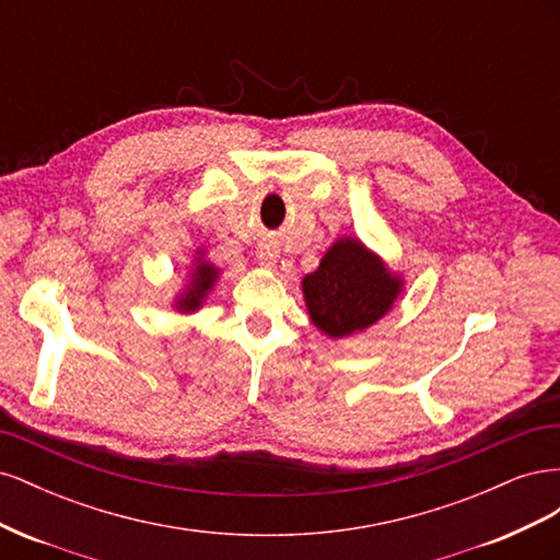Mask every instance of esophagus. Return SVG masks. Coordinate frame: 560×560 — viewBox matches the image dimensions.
<instances>
[{
    "instance_id": "esophagus-1",
    "label": "esophagus",
    "mask_w": 560,
    "mask_h": 560,
    "mask_svg": "<svg viewBox=\"0 0 560 560\" xmlns=\"http://www.w3.org/2000/svg\"><path fill=\"white\" fill-rule=\"evenodd\" d=\"M276 261H278V249L270 247V245H264V247L259 249V264H261L264 268H273Z\"/></svg>"
}]
</instances>
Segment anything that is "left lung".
Returning a JSON list of instances; mask_svg holds the SVG:
<instances>
[{"label":"left lung","mask_w":560,"mask_h":560,"mask_svg":"<svg viewBox=\"0 0 560 560\" xmlns=\"http://www.w3.org/2000/svg\"><path fill=\"white\" fill-rule=\"evenodd\" d=\"M401 292V280L360 241L341 238L303 278V299L313 325L343 338L378 322Z\"/></svg>","instance_id":"left-lung-1"}]
</instances>
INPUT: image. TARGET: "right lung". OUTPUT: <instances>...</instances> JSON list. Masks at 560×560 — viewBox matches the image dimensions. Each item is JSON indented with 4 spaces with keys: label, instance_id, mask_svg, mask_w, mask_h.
<instances>
[{
    "label": "right lung",
    "instance_id": "1",
    "mask_svg": "<svg viewBox=\"0 0 560 560\" xmlns=\"http://www.w3.org/2000/svg\"><path fill=\"white\" fill-rule=\"evenodd\" d=\"M219 276V268H214L210 261H202L198 257L194 270H191V282L186 287V292L179 296L177 308L184 313H194L200 308L202 299L208 296V292L212 290V284Z\"/></svg>",
    "mask_w": 560,
    "mask_h": 560
}]
</instances>
